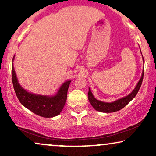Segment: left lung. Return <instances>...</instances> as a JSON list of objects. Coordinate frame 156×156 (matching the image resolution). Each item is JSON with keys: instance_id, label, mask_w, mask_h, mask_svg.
<instances>
[{"instance_id": "1", "label": "left lung", "mask_w": 156, "mask_h": 156, "mask_svg": "<svg viewBox=\"0 0 156 156\" xmlns=\"http://www.w3.org/2000/svg\"><path fill=\"white\" fill-rule=\"evenodd\" d=\"M141 52V50H140ZM142 55V54H141ZM143 62L144 63V58H143ZM143 77H144V68H143L142 73H141V76L139 79V82H138L136 86L135 87V88L133 89V90L132 91L130 94H128V95L123 97V98H119V99L116 100L115 101L113 102H103L99 100L96 99L93 95L92 91H91L90 88L89 87V92H88V99L89 103H91V105H92V107L95 109L98 112H101L103 113H112V112H115L117 111H119L120 109L123 108L125 105H127L132 100L135 98L136 95L137 94L138 92H139V89H140L141 83H142L143 80Z\"/></svg>"}]
</instances>
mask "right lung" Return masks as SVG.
<instances>
[{"instance_id":"add662e5","label":"right lung","mask_w":156,"mask_h":156,"mask_svg":"<svg viewBox=\"0 0 156 156\" xmlns=\"http://www.w3.org/2000/svg\"><path fill=\"white\" fill-rule=\"evenodd\" d=\"M12 63V78L16 95L26 108L35 114L43 117H53L60 114L67 101V91L71 80H67L61 85L53 95H42L28 92L20 85L17 79L13 62Z\"/></svg>"}]
</instances>
